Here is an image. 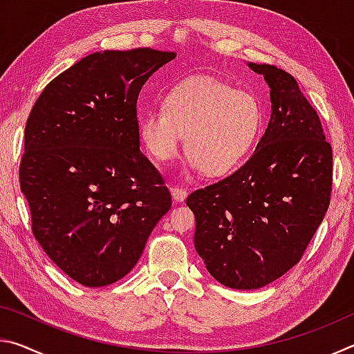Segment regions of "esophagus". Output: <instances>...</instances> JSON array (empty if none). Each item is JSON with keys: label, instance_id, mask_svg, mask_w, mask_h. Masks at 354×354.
<instances>
[{"label": "esophagus", "instance_id": "1", "mask_svg": "<svg viewBox=\"0 0 354 354\" xmlns=\"http://www.w3.org/2000/svg\"><path fill=\"white\" fill-rule=\"evenodd\" d=\"M171 196L175 203H183L185 198H187V189L184 187H179V185H175V187H171Z\"/></svg>", "mask_w": 354, "mask_h": 354}]
</instances>
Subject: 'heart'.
Instances as JSON below:
<instances>
[{"label": "heart", "mask_w": 354, "mask_h": 354, "mask_svg": "<svg viewBox=\"0 0 354 354\" xmlns=\"http://www.w3.org/2000/svg\"><path fill=\"white\" fill-rule=\"evenodd\" d=\"M262 107L253 93L212 76H192L165 95L162 109L137 122L142 145L159 162L175 159L185 136L190 165L211 176L241 165L259 139Z\"/></svg>", "instance_id": "1"}]
</instances>
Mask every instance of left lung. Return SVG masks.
<instances>
[{
  "mask_svg": "<svg viewBox=\"0 0 354 354\" xmlns=\"http://www.w3.org/2000/svg\"><path fill=\"white\" fill-rule=\"evenodd\" d=\"M248 67L270 87V122L254 153L221 181L185 200L195 250L220 284L261 289L301 259L328 211L333 149L295 77L274 65Z\"/></svg>",
  "mask_w": 354,
  "mask_h": 354,
  "instance_id": "obj_1",
  "label": "left lung"
}]
</instances>
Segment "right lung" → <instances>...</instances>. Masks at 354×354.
<instances>
[{
  "label": "right lung",
  "mask_w": 354,
  "mask_h": 354,
  "mask_svg": "<svg viewBox=\"0 0 354 354\" xmlns=\"http://www.w3.org/2000/svg\"><path fill=\"white\" fill-rule=\"evenodd\" d=\"M175 57L151 48L93 53L48 84L29 113L20 187L34 237L82 286L127 277L171 207L140 151L137 98Z\"/></svg>",
  "instance_id": "right-lung-1"
}]
</instances>
